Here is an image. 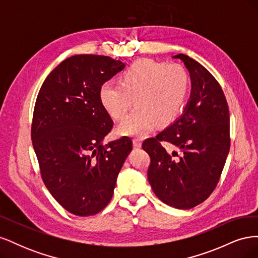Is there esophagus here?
Returning <instances> with one entry per match:
<instances>
[{
  "label": "esophagus",
  "instance_id": "obj_1",
  "mask_svg": "<svg viewBox=\"0 0 258 258\" xmlns=\"http://www.w3.org/2000/svg\"><path fill=\"white\" fill-rule=\"evenodd\" d=\"M141 145H142L141 140H140V139H134V147L135 148H140V147H141Z\"/></svg>",
  "mask_w": 258,
  "mask_h": 258
}]
</instances>
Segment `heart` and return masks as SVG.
<instances>
[{"instance_id": "heart-1", "label": "heart", "mask_w": 258, "mask_h": 258, "mask_svg": "<svg viewBox=\"0 0 258 258\" xmlns=\"http://www.w3.org/2000/svg\"><path fill=\"white\" fill-rule=\"evenodd\" d=\"M189 88V74L178 63L139 60L120 76L118 85L104 84L99 100L105 112L121 120L134 104L137 106L117 131L121 136L144 135L153 124L165 126L181 112Z\"/></svg>"}]
</instances>
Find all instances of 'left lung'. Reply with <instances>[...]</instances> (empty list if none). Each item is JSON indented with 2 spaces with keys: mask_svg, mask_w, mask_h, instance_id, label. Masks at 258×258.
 <instances>
[{
  "mask_svg": "<svg viewBox=\"0 0 258 258\" xmlns=\"http://www.w3.org/2000/svg\"><path fill=\"white\" fill-rule=\"evenodd\" d=\"M191 79V95L184 113L156 138L142 144L151 157L147 178L163 204L191 209L204 202L220 181L230 148L229 108L221 85L199 62L179 53ZM167 142L181 154H170Z\"/></svg>",
  "mask_w": 258,
  "mask_h": 258,
  "instance_id": "1",
  "label": "left lung"
}]
</instances>
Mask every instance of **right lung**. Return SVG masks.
Wrapping results in <instances>:
<instances>
[{
	"mask_svg": "<svg viewBox=\"0 0 258 258\" xmlns=\"http://www.w3.org/2000/svg\"><path fill=\"white\" fill-rule=\"evenodd\" d=\"M123 68L107 56L76 54L52 70L36 98L31 139L42 179L58 204L77 216L95 215L108 205L132 150L128 137L102 144L113 120L99 90Z\"/></svg>",
	"mask_w": 258,
	"mask_h": 258,
	"instance_id": "right-lung-1",
	"label": "right lung"
}]
</instances>
